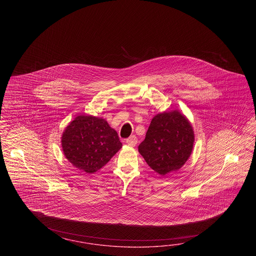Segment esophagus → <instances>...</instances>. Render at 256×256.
<instances>
[{
	"label": "esophagus",
	"instance_id": "obj_1",
	"mask_svg": "<svg viewBox=\"0 0 256 256\" xmlns=\"http://www.w3.org/2000/svg\"><path fill=\"white\" fill-rule=\"evenodd\" d=\"M126 144L128 146H135L136 144H137V142H138V139H137V137L135 136V135H132L130 136L128 139H126Z\"/></svg>",
	"mask_w": 256,
	"mask_h": 256
}]
</instances>
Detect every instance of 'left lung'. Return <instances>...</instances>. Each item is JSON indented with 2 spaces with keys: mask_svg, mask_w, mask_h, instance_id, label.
<instances>
[{
  "mask_svg": "<svg viewBox=\"0 0 256 256\" xmlns=\"http://www.w3.org/2000/svg\"><path fill=\"white\" fill-rule=\"evenodd\" d=\"M194 142L192 124L183 114L174 110L153 117L138 150L149 167L164 176L186 162Z\"/></svg>",
  "mask_w": 256,
  "mask_h": 256,
  "instance_id": "left-lung-1",
  "label": "left lung"
}]
</instances>
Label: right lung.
I'll return each instance as SVG.
<instances>
[{
  "mask_svg": "<svg viewBox=\"0 0 256 256\" xmlns=\"http://www.w3.org/2000/svg\"><path fill=\"white\" fill-rule=\"evenodd\" d=\"M61 142L66 160L88 174L101 169L122 148L116 130L105 119L84 114L64 128Z\"/></svg>",
  "mask_w": 256,
  "mask_h": 256,
  "instance_id": "obj_1",
  "label": "right lung"
}]
</instances>
